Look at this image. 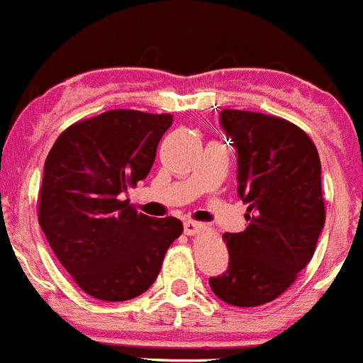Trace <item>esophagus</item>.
<instances>
[{
  "instance_id": "34e87169",
  "label": "esophagus",
  "mask_w": 363,
  "mask_h": 363,
  "mask_svg": "<svg viewBox=\"0 0 363 363\" xmlns=\"http://www.w3.org/2000/svg\"><path fill=\"white\" fill-rule=\"evenodd\" d=\"M202 228L203 225L198 224V222H194V220H185V224H184L185 235H196Z\"/></svg>"
}]
</instances>
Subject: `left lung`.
Masks as SVG:
<instances>
[{
  "instance_id": "1",
  "label": "left lung",
  "mask_w": 363,
  "mask_h": 363,
  "mask_svg": "<svg viewBox=\"0 0 363 363\" xmlns=\"http://www.w3.org/2000/svg\"><path fill=\"white\" fill-rule=\"evenodd\" d=\"M220 125L237 148L250 224L224 233L228 270L209 286L229 305L261 306L286 292L315 252L325 224L320 154L305 130L281 117L222 110Z\"/></svg>"
}]
</instances>
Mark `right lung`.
<instances>
[{
    "instance_id": "obj_1",
    "label": "right lung",
    "mask_w": 363,
    "mask_h": 363,
    "mask_svg": "<svg viewBox=\"0 0 363 363\" xmlns=\"http://www.w3.org/2000/svg\"><path fill=\"white\" fill-rule=\"evenodd\" d=\"M170 113L110 110L67 126L43 167L38 222L60 264L88 296L128 301L147 292L184 231L123 200L147 178Z\"/></svg>"
}]
</instances>
